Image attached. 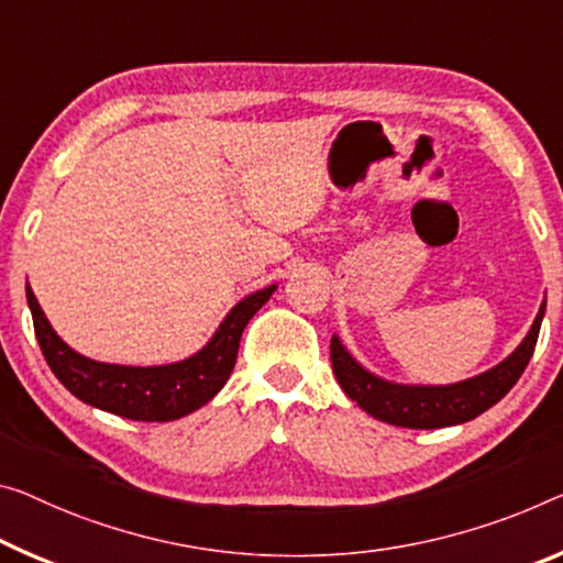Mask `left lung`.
<instances>
[{"label": "left lung", "mask_w": 563, "mask_h": 563, "mask_svg": "<svg viewBox=\"0 0 563 563\" xmlns=\"http://www.w3.org/2000/svg\"><path fill=\"white\" fill-rule=\"evenodd\" d=\"M543 311H547V301H543L539 314H536L529 334L523 336V342L504 362H498L496 367L481 372V375L471 379H463V383H390V379L372 375L369 369L362 367L336 334L330 344L334 377L350 400L357 402L372 418L390 422V426L412 430L461 426V422L478 418L481 412L493 408L518 383V377L523 375L526 365H529L536 340H539Z\"/></svg>", "instance_id": "left-lung-1"}]
</instances>
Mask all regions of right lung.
Masks as SVG:
<instances>
[{"mask_svg": "<svg viewBox=\"0 0 563 563\" xmlns=\"http://www.w3.org/2000/svg\"><path fill=\"white\" fill-rule=\"evenodd\" d=\"M276 284L249 294L233 307L219 330L191 357L158 367L110 365L75 352L52 330L45 311L27 284V305L32 311L34 334L49 369L77 400L128 420L168 422L203 408L227 385L236 365L241 332L258 309L269 301Z\"/></svg>", "mask_w": 563, "mask_h": 563, "instance_id": "right-lung-1", "label": "right lung"}]
</instances>
